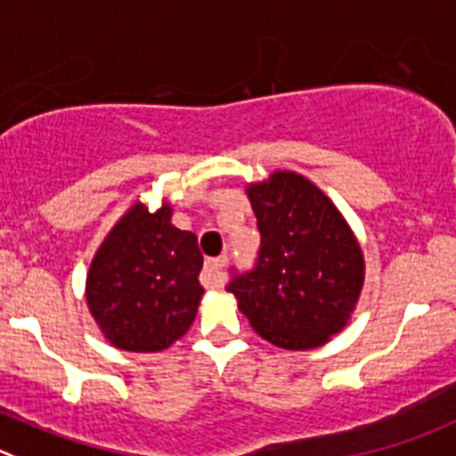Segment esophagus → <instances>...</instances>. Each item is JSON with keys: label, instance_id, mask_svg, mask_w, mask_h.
Masks as SVG:
<instances>
[{"label": "esophagus", "instance_id": "1", "mask_svg": "<svg viewBox=\"0 0 456 456\" xmlns=\"http://www.w3.org/2000/svg\"><path fill=\"white\" fill-rule=\"evenodd\" d=\"M224 265H227V256H218V258H208L204 263V272H202V283L207 288H223L224 286Z\"/></svg>", "mask_w": 456, "mask_h": 456}]
</instances>
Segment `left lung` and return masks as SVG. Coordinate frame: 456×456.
I'll use <instances>...</instances> for the list:
<instances>
[{
    "label": "left lung",
    "instance_id": "obj_1",
    "mask_svg": "<svg viewBox=\"0 0 456 456\" xmlns=\"http://www.w3.org/2000/svg\"><path fill=\"white\" fill-rule=\"evenodd\" d=\"M261 248L227 292L267 342L322 346L346 326L364 283V258L335 204L304 175L276 170L248 189Z\"/></svg>",
    "mask_w": 456,
    "mask_h": 456
}]
</instances>
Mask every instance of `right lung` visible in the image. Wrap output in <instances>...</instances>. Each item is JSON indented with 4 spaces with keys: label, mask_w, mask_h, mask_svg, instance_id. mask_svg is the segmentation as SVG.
Listing matches in <instances>:
<instances>
[{
    "label": "right lung",
    "mask_w": 456,
    "mask_h": 456,
    "mask_svg": "<svg viewBox=\"0 0 456 456\" xmlns=\"http://www.w3.org/2000/svg\"><path fill=\"white\" fill-rule=\"evenodd\" d=\"M173 208L134 207L114 224L87 274V305L121 351L155 353L193 324L204 288L198 238L170 224Z\"/></svg>",
    "instance_id": "add662e5"
}]
</instances>
